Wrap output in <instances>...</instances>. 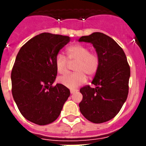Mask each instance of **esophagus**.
<instances>
[{
  "label": "esophagus",
  "instance_id": "34e87169",
  "mask_svg": "<svg viewBox=\"0 0 146 146\" xmlns=\"http://www.w3.org/2000/svg\"><path fill=\"white\" fill-rule=\"evenodd\" d=\"M77 92V90L76 89H70V93L71 94H74L75 92Z\"/></svg>",
  "mask_w": 146,
  "mask_h": 146
}]
</instances>
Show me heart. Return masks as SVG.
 I'll return each instance as SVG.
<instances>
[{
  "mask_svg": "<svg viewBox=\"0 0 146 146\" xmlns=\"http://www.w3.org/2000/svg\"><path fill=\"white\" fill-rule=\"evenodd\" d=\"M67 58L70 63H75L76 73L67 74L58 78V82L69 89H76L86 81L87 74L89 76L96 73L98 67V57L96 54L89 52V48L82 44H75L66 49ZM55 65L58 73L65 74L68 72L69 62L61 54L57 55Z\"/></svg>",
  "mask_w": 146,
  "mask_h": 146,
  "instance_id": "1",
  "label": "heart"
}]
</instances>
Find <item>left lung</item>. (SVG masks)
<instances>
[{
	"instance_id": "obj_1",
	"label": "left lung",
	"mask_w": 146,
	"mask_h": 146,
	"mask_svg": "<svg viewBox=\"0 0 146 146\" xmlns=\"http://www.w3.org/2000/svg\"><path fill=\"white\" fill-rule=\"evenodd\" d=\"M78 42L91 43L98 57V67L92 83L80 89V112L87 120L102 123L115 117L126 102L130 68L124 51L117 42L101 33L82 36Z\"/></svg>"
}]
</instances>
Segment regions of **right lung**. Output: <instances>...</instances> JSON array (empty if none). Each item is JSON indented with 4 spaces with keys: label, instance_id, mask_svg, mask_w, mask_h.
<instances>
[{
    "label": "right lung",
    "instance_id": "add662e5",
    "mask_svg": "<svg viewBox=\"0 0 146 146\" xmlns=\"http://www.w3.org/2000/svg\"><path fill=\"white\" fill-rule=\"evenodd\" d=\"M70 41L69 36L41 33L17 54L11 72L13 97L22 115L35 124L54 122L70 95L62 84L53 86L56 57Z\"/></svg>",
    "mask_w": 146,
    "mask_h": 146
}]
</instances>
